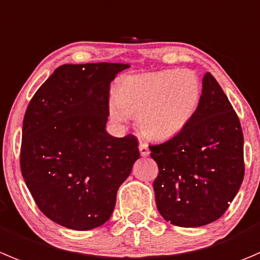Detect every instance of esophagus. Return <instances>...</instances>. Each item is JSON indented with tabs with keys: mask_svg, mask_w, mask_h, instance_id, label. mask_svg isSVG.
<instances>
[{
	"mask_svg": "<svg viewBox=\"0 0 260 260\" xmlns=\"http://www.w3.org/2000/svg\"><path fill=\"white\" fill-rule=\"evenodd\" d=\"M138 148H140L141 156H143V157H146V156L150 155V150H148V146L146 145L145 142H140V146H138Z\"/></svg>",
	"mask_w": 260,
	"mask_h": 260,
	"instance_id": "1",
	"label": "esophagus"
}]
</instances>
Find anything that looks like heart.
Listing matches in <instances>:
<instances>
[{
  "label": "heart",
  "instance_id": "1",
  "mask_svg": "<svg viewBox=\"0 0 260 260\" xmlns=\"http://www.w3.org/2000/svg\"><path fill=\"white\" fill-rule=\"evenodd\" d=\"M202 84L190 70H162L132 75L120 81L110 103V117L124 123L137 115V125L150 140L180 133L197 113Z\"/></svg>",
  "mask_w": 260,
  "mask_h": 260
}]
</instances>
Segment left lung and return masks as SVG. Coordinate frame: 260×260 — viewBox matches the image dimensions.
Returning a JSON list of instances; mask_svg holds the SVG:
<instances>
[{
  "label": "left lung",
  "mask_w": 260,
  "mask_h": 260,
  "mask_svg": "<svg viewBox=\"0 0 260 260\" xmlns=\"http://www.w3.org/2000/svg\"><path fill=\"white\" fill-rule=\"evenodd\" d=\"M200 107L188 125L150 146L158 166L153 181L160 215L180 228L218 220L244 179V136L240 120L215 77H203Z\"/></svg>",
  "instance_id": "left-lung-1"
}]
</instances>
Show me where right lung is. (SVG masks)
Returning <instances> with one entry per match:
<instances>
[{
	"label": "right lung",
	"mask_w": 260,
	"mask_h": 260,
	"mask_svg": "<svg viewBox=\"0 0 260 260\" xmlns=\"http://www.w3.org/2000/svg\"><path fill=\"white\" fill-rule=\"evenodd\" d=\"M122 63L63 64L25 112L20 168L39 210L72 230H91L112 216L120 184L140 157L133 135L105 131L109 86Z\"/></svg>",
	"instance_id": "right-lung-1"
}]
</instances>
